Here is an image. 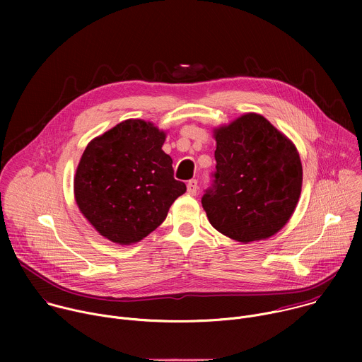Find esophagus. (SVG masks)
Listing matches in <instances>:
<instances>
[{
  "label": "esophagus",
  "instance_id": "esophagus-1",
  "mask_svg": "<svg viewBox=\"0 0 362 362\" xmlns=\"http://www.w3.org/2000/svg\"><path fill=\"white\" fill-rule=\"evenodd\" d=\"M187 193L194 196L197 193V180L196 179H192L187 182Z\"/></svg>",
  "mask_w": 362,
  "mask_h": 362
}]
</instances>
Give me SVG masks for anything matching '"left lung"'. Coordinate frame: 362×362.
Masks as SVG:
<instances>
[{"instance_id":"obj_1","label":"left lung","mask_w":362,"mask_h":362,"mask_svg":"<svg viewBox=\"0 0 362 362\" xmlns=\"http://www.w3.org/2000/svg\"><path fill=\"white\" fill-rule=\"evenodd\" d=\"M214 136L216 172L202 197L211 225L243 243L271 238L288 223L300 196L295 144L256 113L215 129Z\"/></svg>"}]
</instances>
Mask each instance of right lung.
Wrapping results in <instances>:
<instances>
[{
	"instance_id": "right-lung-1",
	"label": "right lung",
	"mask_w": 362,
	"mask_h": 362,
	"mask_svg": "<svg viewBox=\"0 0 362 362\" xmlns=\"http://www.w3.org/2000/svg\"><path fill=\"white\" fill-rule=\"evenodd\" d=\"M165 140L156 126L129 119L87 144L74 176V197L101 236L119 245L141 240L186 192L173 177Z\"/></svg>"
}]
</instances>
